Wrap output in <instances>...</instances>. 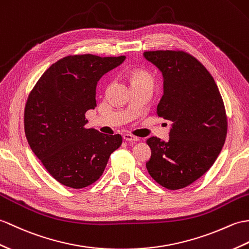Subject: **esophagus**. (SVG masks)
<instances>
[{
    "label": "esophagus",
    "instance_id": "esophagus-1",
    "mask_svg": "<svg viewBox=\"0 0 249 249\" xmlns=\"http://www.w3.org/2000/svg\"><path fill=\"white\" fill-rule=\"evenodd\" d=\"M123 138H124V140L125 141H134V142H136V141H139V138L138 137H136V136H132V135H129V134H125V135H123Z\"/></svg>",
    "mask_w": 249,
    "mask_h": 249
}]
</instances>
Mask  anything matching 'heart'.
I'll return each mask as SVG.
<instances>
[{
    "instance_id": "obj_1",
    "label": "heart",
    "mask_w": 249,
    "mask_h": 249,
    "mask_svg": "<svg viewBox=\"0 0 249 249\" xmlns=\"http://www.w3.org/2000/svg\"><path fill=\"white\" fill-rule=\"evenodd\" d=\"M139 82H146L153 84L152 75L145 71H137L132 74V84Z\"/></svg>"
}]
</instances>
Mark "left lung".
Returning <instances> with one entry per match:
<instances>
[{
    "mask_svg": "<svg viewBox=\"0 0 249 249\" xmlns=\"http://www.w3.org/2000/svg\"><path fill=\"white\" fill-rule=\"evenodd\" d=\"M163 75L164 94L158 117L173 123L170 140L151 137L149 175L169 190L197 180L215 162L227 136V114L212 75L194 56L181 50L144 52Z\"/></svg>",
    "mask_w": 249,
    "mask_h": 249,
    "instance_id": "1",
    "label": "left lung"
}]
</instances>
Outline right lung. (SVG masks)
<instances>
[{
	"instance_id": "1",
	"label": "right lung",
	"mask_w": 249,
	"mask_h": 249,
	"mask_svg": "<svg viewBox=\"0 0 249 249\" xmlns=\"http://www.w3.org/2000/svg\"><path fill=\"white\" fill-rule=\"evenodd\" d=\"M125 56L69 55L46 70L28 94L24 130L32 151L49 174L69 188L83 189L103 174L121 135L86 128V112L96 107V84Z\"/></svg>"
}]
</instances>
